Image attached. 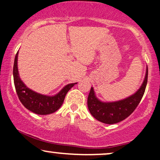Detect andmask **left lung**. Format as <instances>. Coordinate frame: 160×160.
<instances>
[{
  "instance_id": "1",
  "label": "left lung",
  "mask_w": 160,
  "mask_h": 160,
  "mask_svg": "<svg viewBox=\"0 0 160 160\" xmlns=\"http://www.w3.org/2000/svg\"><path fill=\"white\" fill-rule=\"evenodd\" d=\"M148 69L140 89L128 98L114 102H100L96 97L91 88L88 97V107L90 112L97 121L107 124H113L128 118L134 112L142 100L148 83Z\"/></svg>"
}]
</instances>
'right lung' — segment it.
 <instances>
[{"label":"right lung","mask_w":160,"mask_h":160,"mask_svg":"<svg viewBox=\"0 0 160 160\" xmlns=\"http://www.w3.org/2000/svg\"><path fill=\"white\" fill-rule=\"evenodd\" d=\"M17 58H18V52L15 57L14 65H13V79H14L17 95L22 105L33 113L41 114V115L54 113V112L59 109L60 107L63 104L67 92L76 83L67 84L57 95L54 97H48L36 93L26 87L20 79L18 72V67H17Z\"/></svg>","instance_id":"add662e5"}]
</instances>
